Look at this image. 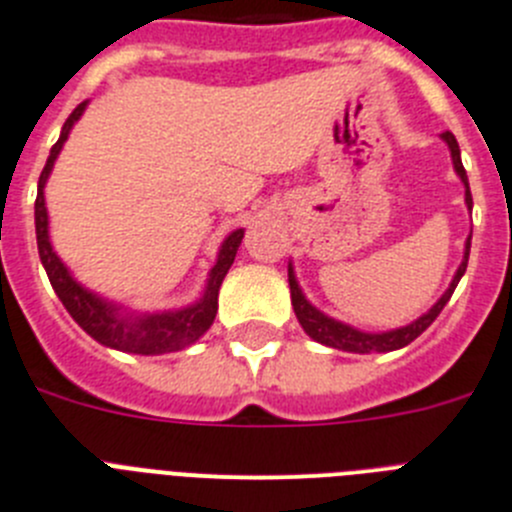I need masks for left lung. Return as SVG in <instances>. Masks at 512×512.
<instances>
[{"label": "left lung", "instance_id": "1", "mask_svg": "<svg viewBox=\"0 0 512 512\" xmlns=\"http://www.w3.org/2000/svg\"><path fill=\"white\" fill-rule=\"evenodd\" d=\"M441 140L449 145L451 150V163H454V170H457V176L462 178L464 183V201H467V206L472 209V193H469V181H467V170H464L462 165V153H459V145H457V137L451 135V132H444L441 135ZM469 242L464 245V260L462 265H459L457 275H454V280H451V285L446 288L444 296L439 298V301L431 306V311L423 313L421 319H416L413 324L408 326H400V329H393V331H382V334H367V331H359L354 329V326L349 324H342V321L331 319V316H326V313H321L319 308L311 306V303L306 301V296H303V290L298 288V280H296V273H293V265H288V283H290V303H293V311H296L298 321H301L303 331H306L308 336H311L313 342L319 344H326V347H334V349H342V352H357V354H370V352H393V349H400L405 347V344H411L416 336H421L423 331L428 329V326L434 324V319L441 313V308L449 303L451 293H454V288H457V283L462 280L464 270H467V260H469Z\"/></svg>", "mask_w": 512, "mask_h": 512}]
</instances>
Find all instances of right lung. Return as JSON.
<instances>
[{"mask_svg":"<svg viewBox=\"0 0 512 512\" xmlns=\"http://www.w3.org/2000/svg\"><path fill=\"white\" fill-rule=\"evenodd\" d=\"M86 104H89V101H81V104L71 112V117L66 119L61 137H58V142L50 147L48 163H45L43 173H40L38 199H35V234H38L40 262H43L45 273H48L55 296L61 298L66 311L73 316V321H76L91 339H96V342L104 344V347L109 349H119V352L130 354L178 352V349L188 347V344H193L196 339H201V336L209 331V326L214 324L216 308H219V288H222L224 275L229 273L234 255H237L239 245H242L245 229H237V232H232L222 242V250H219V257H216V265L211 267L209 278H206L204 296L196 303H191V306L178 308V311L140 313V316H137V313L122 311L117 303L96 296L89 288L76 283L73 275L68 273V267L61 262V257L55 255L53 245H50L48 209H45L43 191L45 183H48L50 170H53L55 158H58V153L63 150V142L68 140L71 127L81 119V114H84Z\"/></svg>","mask_w":512,"mask_h":512,"instance_id":"add662e5","label":"right lung"}]
</instances>
